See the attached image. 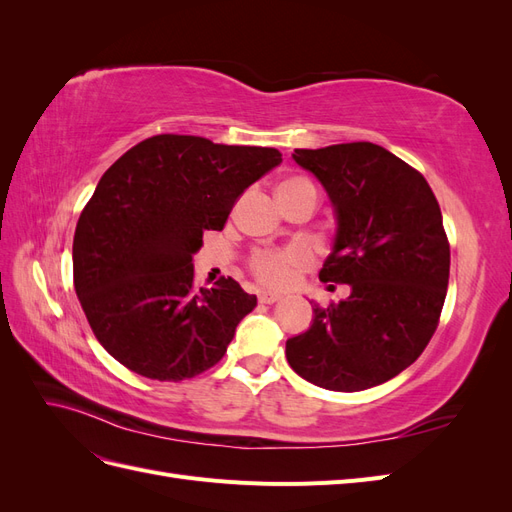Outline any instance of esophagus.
Here are the masks:
<instances>
[{
  "instance_id": "obj_1",
  "label": "esophagus",
  "mask_w": 512,
  "mask_h": 512,
  "mask_svg": "<svg viewBox=\"0 0 512 512\" xmlns=\"http://www.w3.org/2000/svg\"><path fill=\"white\" fill-rule=\"evenodd\" d=\"M280 299H282V294L269 292V290H262V292L258 294V301H260V303H267V305H273V303H277Z\"/></svg>"
}]
</instances>
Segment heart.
Listing matches in <instances>:
<instances>
[{"mask_svg": "<svg viewBox=\"0 0 512 512\" xmlns=\"http://www.w3.org/2000/svg\"><path fill=\"white\" fill-rule=\"evenodd\" d=\"M305 185H312V181L305 177H290L282 181L277 190H294L305 188ZM309 260H312V256H309L303 245L267 247V250H256L252 254L250 269L258 282L275 288H284L294 280V275L309 265Z\"/></svg>", "mask_w": 512, "mask_h": 512, "instance_id": "1", "label": "heart"}]
</instances>
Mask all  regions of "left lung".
<instances>
[{"mask_svg":"<svg viewBox=\"0 0 512 512\" xmlns=\"http://www.w3.org/2000/svg\"><path fill=\"white\" fill-rule=\"evenodd\" d=\"M337 213L322 282L348 284L350 297L314 305V322L286 342L301 378L329 391L378 386L410 367L438 329L451 245L442 211L416 168L374 143L294 149Z\"/></svg>","mask_w":512,"mask_h":512,"instance_id":"1","label":"left lung"}]
</instances>
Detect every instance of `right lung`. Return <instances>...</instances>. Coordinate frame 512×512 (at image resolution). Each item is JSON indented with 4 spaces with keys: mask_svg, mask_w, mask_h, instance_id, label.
I'll list each match as a JSON object with an SVG mask.
<instances>
[{
    "mask_svg": "<svg viewBox=\"0 0 512 512\" xmlns=\"http://www.w3.org/2000/svg\"><path fill=\"white\" fill-rule=\"evenodd\" d=\"M282 162L271 147L145 138L106 170L74 232V290L104 350L134 374L194 378L222 361L256 307L232 277L196 288L192 254Z\"/></svg>",
    "mask_w": 512,
    "mask_h": 512,
    "instance_id": "right-lung-1",
    "label": "right lung"
}]
</instances>
